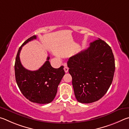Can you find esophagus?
I'll return each instance as SVG.
<instances>
[{
	"label": "esophagus",
	"mask_w": 129,
	"mask_h": 129,
	"mask_svg": "<svg viewBox=\"0 0 129 129\" xmlns=\"http://www.w3.org/2000/svg\"><path fill=\"white\" fill-rule=\"evenodd\" d=\"M64 70L65 71V73H67L69 71V68L66 66V65H65V66L64 67Z\"/></svg>",
	"instance_id": "34e87169"
}]
</instances>
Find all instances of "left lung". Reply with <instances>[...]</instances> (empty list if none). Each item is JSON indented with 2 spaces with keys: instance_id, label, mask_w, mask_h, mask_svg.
Masks as SVG:
<instances>
[{
  "instance_id": "left-lung-1",
  "label": "left lung",
  "mask_w": 129,
  "mask_h": 129,
  "mask_svg": "<svg viewBox=\"0 0 129 129\" xmlns=\"http://www.w3.org/2000/svg\"><path fill=\"white\" fill-rule=\"evenodd\" d=\"M67 66L76 100L88 104L107 93L113 79L115 61L111 47L98 38L87 49L70 58Z\"/></svg>"
}]
</instances>
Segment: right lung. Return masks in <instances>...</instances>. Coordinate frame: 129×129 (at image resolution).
Segmentation results:
<instances>
[{
	"label": "right lung",
	"instance_id": "right-lung-1",
	"mask_svg": "<svg viewBox=\"0 0 129 129\" xmlns=\"http://www.w3.org/2000/svg\"><path fill=\"white\" fill-rule=\"evenodd\" d=\"M37 38L33 36L26 40L18 50L15 64V78L20 91L31 102L48 104L56 96L58 85L65 74L64 67L54 69L49 62V56L40 68L36 71L28 70L22 66L20 60L22 47L30 41Z\"/></svg>",
	"mask_w": 129,
	"mask_h": 129
}]
</instances>
